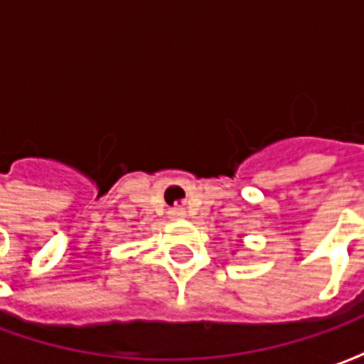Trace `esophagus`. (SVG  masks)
Here are the masks:
<instances>
[{"mask_svg":"<svg viewBox=\"0 0 364 364\" xmlns=\"http://www.w3.org/2000/svg\"><path fill=\"white\" fill-rule=\"evenodd\" d=\"M171 214H173V216H181V210H179V208H173V210H171Z\"/></svg>","mask_w":364,"mask_h":364,"instance_id":"esophagus-1","label":"esophagus"}]
</instances>
